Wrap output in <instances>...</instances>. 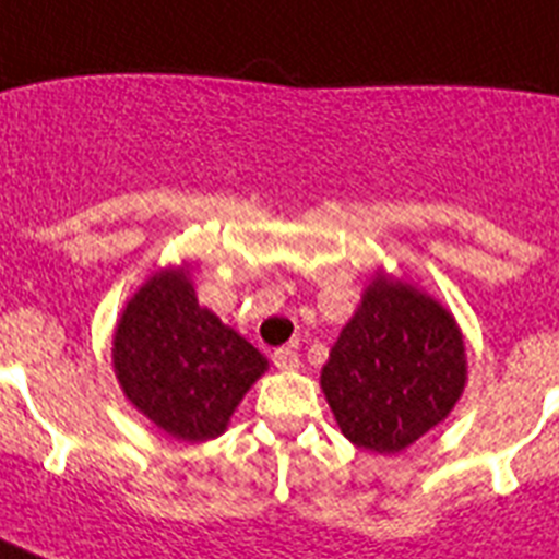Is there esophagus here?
<instances>
[{"label":"esophagus","instance_id":"34e87169","mask_svg":"<svg viewBox=\"0 0 559 559\" xmlns=\"http://www.w3.org/2000/svg\"><path fill=\"white\" fill-rule=\"evenodd\" d=\"M272 364L278 369H284V372H287V369H298V352H293L289 346H281V349L272 352Z\"/></svg>","mask_w":559,"mask_h":559}]
</instances>
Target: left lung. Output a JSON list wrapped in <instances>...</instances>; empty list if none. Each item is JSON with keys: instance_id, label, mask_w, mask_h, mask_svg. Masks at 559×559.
<instances>
[{"instance_id": "left-lung-1", "label": "left lung", "mask_w": 559, "mask_h": 559, "mask_svg": "<svg viewBox=\"0 0 559 559\" xmlns=\"http://www.w3.org/2000/svg\"><path fill=\"white\" fill-rule=\"evenodd\" d=\"M466 383L454 318L401 281L374 278L321 372L323 395L346 438L395 454L452 412Z\"/></svg>"}]
</instances>
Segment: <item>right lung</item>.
<instances>
[{"label":"right lung","mask_w":559,"mask_h":559,"mask_svg":"<svg viewBox=\"0 0 559 559\" xmlns=\"http://www.w3.org/2000/svg\"><path fill=\"white\" fill-rule=\"evenodd\" d=\"M112 367L135 409L178 440H210L227 429L266 358L199 307L185 270H164L130 298Z\"/></svg>","instance_id":"add662e5"}]
</instances>
